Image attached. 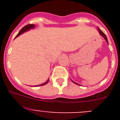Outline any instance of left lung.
<instances>
[{
	"mask_svg": "<svg viewBox=\"0 0 120 120\" xmlns=\"http://www.w3.org/2000/svg\"><path fill=\"white\" fill-rule=\"evenodd\" d=\"M98 31H99V34H100V35L102 36V37H103L105 39V40H106V42H107V43H108V41H107V37H106V35H105V34H104L103 32V31H101V30H100V29H99V28H98ZM108 44H109V43H108ZM71 81H72V80H71ZM72 82H73L74 83H75V84L78 85V83H75V82H74V81H72Z\"/></svg>",
	"mask_w": 120,
	"mask_h": 120,
	"instance_id": "1",
	"label": "left lung"
}]
</instances>
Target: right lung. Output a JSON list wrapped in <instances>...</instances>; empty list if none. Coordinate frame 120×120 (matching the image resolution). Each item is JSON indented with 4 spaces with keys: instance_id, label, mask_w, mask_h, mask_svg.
<instances>
[{
    "instance_id": "right-lung-1",
    "label": "right lung",
    "mask_w": 120,
    "mask_h": 120,
    "mask_svg": "<svg viewBox=\"0 0 120 120\" xmlns=\"http://www.w3.org/2000/svg\"><path fill=\"white\" fill-rule=\"evenodd\" d=\"M34 27H35V25H34V24H28V25H25V26H24V27H23L21 29V30H20V32H19V33H18V34L17 35L16 37H15V38L17 37L18 36H19V35H21V34H22L24 32H25V31H28V30H30V29H31V28H34ZM49 79H48V80H47L46 81V82L42 83V84H41V85H39L34 86H39L45 85H46V83H48V82H49Z\"/></svg>"
}]
</instances>
